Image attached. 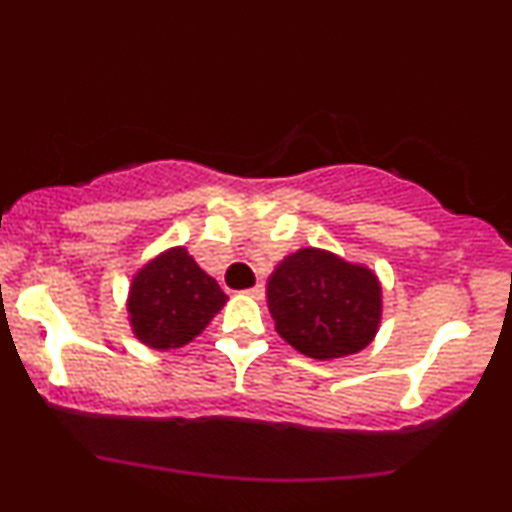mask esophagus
<instances>
[{
	"instance_id": "34e87169",
	"label": "esophagus",
	"mask_w": 512,
	"mask_h": 512,
	"mask_svg": "<svg viewBox=\"0 0 512 512\" xmlns=\"http://www.w3.org/2000/svg\"><path fill=\"white\" fill-rule=\"evenodd\" d=\"M245 293H248L250 298H255V301H262V298H264V286L262 284H255V286H252V289H248Z\"/></svg>"
}]
</instances>
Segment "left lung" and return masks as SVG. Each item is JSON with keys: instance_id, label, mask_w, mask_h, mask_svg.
<instances>
[{"instance_id": "obj_1", "label": "left lung", "mask_w": 512, "mask_h": 512, "mask_svg": "<svg viewBox=\"0 0 512 512\" xmlns=\"http://www.w3.org/2000/svg\"><path fill=\"white\" fill-rule=\"evenodd\" d=\"M276 332L310 358L358 354L380 322V284L370 269L325 250L289 255L267 284Z\"/></svg>"}]
</instances>
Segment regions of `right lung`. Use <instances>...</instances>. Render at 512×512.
<instances>
[{
    "mask_svg": "<svg viewBox=\"0 0 512 512\" xmlns=\"http://www.w3.org/2000/svg\"><path fill=\"white\" fill-rule=\"evenodd\" d=\"M226 303V293L187 255L173 248L151 260L129 289L134 334L154 349H178L202 334Z\"/></svg>",
    "mask_w": 512,
    "mask_h": 512,
    "instance_id": "1",
    "label": "right lung"
}]
</instances>
